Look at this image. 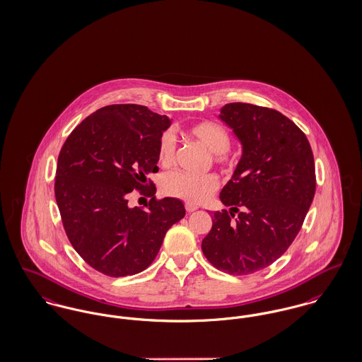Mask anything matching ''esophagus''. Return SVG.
Returning a JSON list of instances; mask_svg holds the SVG:
<instances>
[{
    "mask_svg": "<svg viewBox=\"0 0 362 362\" xmlns=\"http://www.w3.org/2000/svg\"><path fill=\"white\" fill-rule=\"evenodd\" d=\"M198 209V205H195L193 202H186V211L187 212H194Z\"/></svg>",
    "mask_w": 362,
    "mask_h": 362,
    "instance_id": "34e87169",
    "label": "esophagus"
}]
</instances>
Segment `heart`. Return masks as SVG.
I'll use <instances>...</instances> for the list:
<instances>
[{
  "label": "heart",
  "mask_w": 362,
  "mask_h": 362,
  "mask_svg": "<svg viewBox=\"0 0 362 362\" xmlns=\"http://www.w3.org/2000/svg\"><path fill=\"white\" fill-rule=\"evenodd\" d=\"M190 134L205 146L221 164H233L227 154L230 136L222 125L216 122L197 124ZM176 154V138L172 131L163 134L158 146V158L163 165H170ZM219 187V179L214 173H187L173 170L163 176L161 189L172 197L182 198L187 202H204L211 198Z\"/></svg>",
  "instance_id": "heart-1"
}]
</instances>
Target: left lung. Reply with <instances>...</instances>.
<instances>
[{
    "instance_id": "8db88e82",
    "label": "left lung",
    "mask_w": 362,
    "mask_h": 362,
    "mask_svg": "<svg viewBox=\"0 0 362 362\" xmlns=\"http://www.w3.org/2000/svg\"><path fill=\"white\" fill-rule=\"evenodd\" d=\"M219 119L243 154L221 192L231 208L214 214L201 248L216 269L244 276L274 263L298 235L315 193L314 157L306 135L277 110L228 103Z\"/></svg>"
}]
</instances>
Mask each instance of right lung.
<instances>
[{
  "instance_id": "1",
  "label": "right lung",
  "mask_w": 362,
  "mask_h": 362,
  "mask_svg": "<svg viewBox=\"0 0 362 362\" xmlns=\"http://www.w3.org/2000/svg\"><path fill=\"white\" fill-rule=\"evenodd\" d=\"M170 122L146 106H106L86 117L60 150L55 197L66 234L83 260L106 276L146 270L168 230L186 215L180 199L157 201L156 187L146 190ZM135 188L152 197L147 210L127 205Z\"/></svg>"
}]
</instances>
